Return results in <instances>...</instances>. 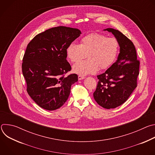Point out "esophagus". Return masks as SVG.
<instances>
[{"instance_id":"esophagus-1","label":"esophagus","mask_w":155,"mask_h":155,"mask_svg":"<svg viewBox=\"0 0 155 155\" xmlns=\"http://www.w3.org/2000/svg\"><path fill=\"white\" fill-rule=\"evenodd\" d=\"M78 80H82V79L84 78V76H83V75H79L78 76Z\"/></svg>"}]
</instances>
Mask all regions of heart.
<instances>
[{"instance_id":"1","label":"heart","mask_w":155,"mask_h":155,"mask_svg":"<svg viewBox=\"0 0 155 155\" xmlns=\"http://www.w3.org/2000/svg\"><path fill=\"white\" fill-rule=\"evenodd\" d=\"M120 44L114 37L93 33L81 39L80 45L72 42L66 49L68 58L72 62H77L87 56V60L73 66V72L80 75L96 73L99 68L106 69L111 66L118 56Z\"/></svg>"}]
</instances>
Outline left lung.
<instances>
[{"mask_svg": "<svg viewBox=\"0 0 155 155\" xmlns=\"http://www.w3.org/2000/svg\"><path fill=\"white\" fill-rule=\"evenodd\" d=\"M111 32L118 40L120 53L117 61L103 74L98 75L96 90L93 93L96 102L102 107L110 109L125 102L137 86L140 61L134 43L118 30Z\"/></svg>", "mask_w": 155, "mask_h": 155, "instance_id": "left-lung-1", "label": "left lung"}]
</instances>
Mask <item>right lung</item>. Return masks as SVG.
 <instances>
[{
	"instance_id": "add662e5",
	"label": "right lung",
	"mask_w": 155,
	"mask_h": 155,
	"mask_svg": "<svg viewBox=\"0 0 155 155\" xmlns=\"http://www.w3.org/2000/svg\"><path fill=\"white\" fill-rule=\"evenodd\" d=\"M81 34L76 28L58 26L37 34L28 43L22 72L27 92L40 107L54 110L68 100L78 75H65L72 69L66 49Z\"/></svg>"
}]
</instances>
